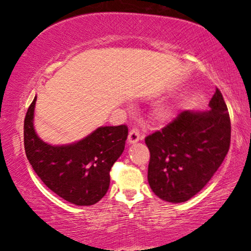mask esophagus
Segmentation results:
<instances>
[{
  "instance_id": "1",
  "label": "esophagus",
  "mask_w": 251,
  "mask_h": 251,
  "mask_svg": "<svg viewBox=\"0 0 251 251\" xmlns=\"http://www.w3.org/2000/svg\"><path fill=\"white\" fill-rule=\"evenodd\" d=\"M141 138H142V135L138 131V129L133 128L129 131L128 139H127V141H128L129 144H134V143H137L138 141H141Z\"/></svg>"
}]
</instances>
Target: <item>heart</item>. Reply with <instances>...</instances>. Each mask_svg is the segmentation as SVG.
Segmentation results:
<instances>
[{
    "label": "heart",
    "mask_w": 251,
    "mask_h": 251,
    "mask_svg": "<svg viewBox=\"0 0 251 251\" xmlns=\"http://www.w3.org/2000/svg\"><path fill=\"white\" fill-rule=\"evenodd\" d=\"M172 115H173V112L171 109H169V108H161L158 112V114H157V117H158L159 121L166 122L172 117Z\"/></svg>",
    "instance_id": "heart-1"
}]
</instances>
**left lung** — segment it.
<instances>
[{"mask_svg": "<svg viewBox=\"0 0 251 251\" xmlns=\"http://www.w3.org/2000/svg\"><path fill=\"white\" fill-rule=\"evenodd\" d=\"M230 118L216 88L209 110H184L163 129L147 136L148 184L156 196L184 202L207 185L230 145Z\"/></svg>", "mask_w": 251, "mask_h": 251, "instance_id": "obj_1", "label": "left lung"}]
</instances>
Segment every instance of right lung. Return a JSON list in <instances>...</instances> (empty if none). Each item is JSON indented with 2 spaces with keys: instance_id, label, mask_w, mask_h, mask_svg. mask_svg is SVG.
Listing matches in <instances>:
<instances>
[{
  "instance_id": "right-lung-1",
  "label": "right lung",
  "mask_w": 251,
  "mask_h": 251,
  "mask_svg": "<svg viewBox=\"0 0 251 251\" xmlns=\"http://www.w3.org/2000/svg\"><path fill=\"white\" fill-rule=\"evenodd\" d=\"M36 96L24 120V148L41 180L59 197L77 206H91L107 193L109 172L124 151L126 125L100 126L66 145H50L34 128Z\"/></svg>"
}]
</instances>
